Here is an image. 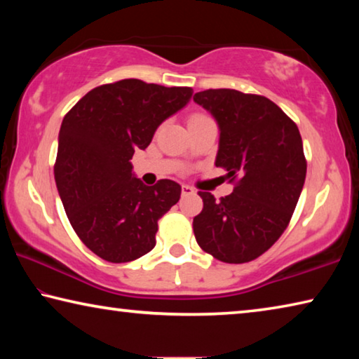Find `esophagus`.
Here are the masks:
<instances>
[{
	"label": "esophagus",
	"mask_w": 359,
	"mask_h": 359,
	"mask_svg": "<svg viewBox=\"0 0 359 359\" xmlns=\"http://www.w3.org/2000/svg\"><path fill=\"white\" fill-rule=\"evenodd\" d=\"M194 188L190 185H182V196H188V194H193Z\"/></svg>",
	"instance_id": "1"
}]
</instances>
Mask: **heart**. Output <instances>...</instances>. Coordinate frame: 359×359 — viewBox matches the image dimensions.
Segmentation results:
<instances>
[{
	"label": "heart",
	"instance_id": "heart-1",
	"mask_svg": "<svg viewBox=\"0 0 359 359\" xmlns=\"http://www.w3.org/2000/svg\"><path fill=\"white\" fill-rule=\"evenodd\" d=\"M194 117H201V115H194Z\"/></svg>",
	"mask_w": 359,
	"mask_h": 359
}]
</instances>
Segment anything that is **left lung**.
I'll list each match as a JSON object with an SVG mask.
<instances>
[{
	"label": "left lung",
	"mask_w": 359,
	"mask_h": 359,
	"mask_svg": "<svg viewBox=\"0 0 359 359\" xmlns=\"http://www.w3.org/2000/svg\"><path fill=\"white\" fill-rule=\"evenodd\" d=\"M193 101L220 130L215 166L238 179L220 201L199 191L204 208L193 218L194 238L223 263H247L280 238L301 196L307 163L299 130L259 95L218 88L194 93Z\"/></svg>",
	"instance_id": "8db88e82"
}]
</instances>
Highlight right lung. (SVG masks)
<instances>
[{"label": "right lung", "instance_id": "right-lung-1", "mask_svg": "<svg viewBox=\"0 0 359 359\" xmlns=\"http://www.w3.org/2000/svg\"><path fill=\"white\" fill-rule=\"evenodd\" d=\"M191 95L190 87L123 79L93 88L65 115L53 168L58 194L71 226L100 258L128 263L155 247L158 220L182 187L169 179L144 185L131 158Z\"/></svg>", "mask_w": 359, "mask_h": 359}]
</instances>
